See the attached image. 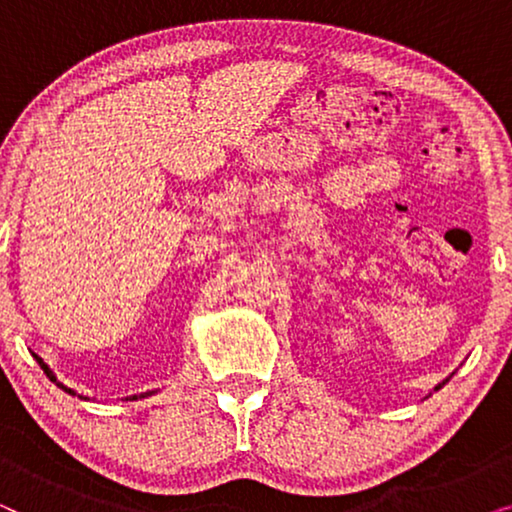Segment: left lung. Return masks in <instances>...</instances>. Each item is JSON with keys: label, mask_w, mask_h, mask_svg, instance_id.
I'll use <instances>...</instances> for the list:
<instances>
[{"label": "left lung", "mask_w": 512, "mask_h": 512, "mask_svg": "<svg viewBox=\"0 0 512 512\" xmlns=\"http://www.w3.org/2000/svg\"><path fill=\"white\" fill-rule=\"evenodd\" d=\"M445 382H447V380H445ZM445 382H440V384H438V387H436V391H438L440 387H443V384H445Z\"/></svg>", "instance_id": "8db88e82"}]
</instances>
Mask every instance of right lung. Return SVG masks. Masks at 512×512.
Here are the masks:
<instances>
[{"label": "right lung", "mask_w": 512, "mask_h": 512, "mask_svg": "<svg viewBox=\"0 0 512 512\" xmlns=\"http://www.w3.org/2000/svg\"><path fill=\"white\" fill-rule=\"evenodd\" d=\"M32 356H34V359H37V363H39V366H41V370H44V373H46V377H48V380H51L53 384H58V387L62 389V391H67V394H72V396H76V391L74 389H69V387H65V384H62L60 380H58V377H55V373H53V370L51 368H48V363H44V359H41V356L39 354H34L32 352ZM151 394H156V391H146V394H135V396H130V401H137V398H146V396H151ZM79 398H83V401H90V398L88 396H79Z\"/></svg>", "instance_id": "add662e5"}]
</instances>
